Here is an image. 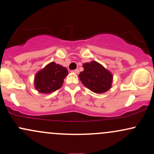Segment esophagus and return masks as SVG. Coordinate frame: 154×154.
Wrapping results in <instances>:
<instances>
[{
	"label": "esophagus",
	"mask_w": 154,
	"mask_h": 154,
	"mask_svg": "<svg viewBox=\"0 0 154 154\" xmlns=\"http://www.w3.org/2000/svg\"><path fill=\"white\" fill-rule=\"evenodd\" d=\"M72 72H74V73H75V74H79V69H75V70H72Z\"/></svg>",
	"instance_id": "34e87169"
}]
</instances>
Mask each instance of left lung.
Segmentation results:
<instances>
[{
  "mask_svg": "<svg viewBox=\"0 0 154 154\" xmlns=\"http://www.w3.org/2000/svg\"><path fill=\"white\" fill-rule=\"evenodd\" d=\"M84 71L79 77L85 87L97 93H103L111 88L113 76L110 72L96 61L83 64Z\"/></svg>",
  "mask_w": 154,
  "mask_h": 154,
  "instance_id": "1",
  "label": "left lung"
}]
</instances>
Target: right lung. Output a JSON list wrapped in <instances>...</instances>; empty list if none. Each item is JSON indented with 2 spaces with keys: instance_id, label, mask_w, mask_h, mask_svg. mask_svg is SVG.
Here are the masks:
<instances>
[{
  "instance_id": "1",
  "label": "right lung",
  "mask_w": 154,
  "mask_h": 154,
  "mask_svg": "<svg viewBox=\"0 0 154 154\" xmlns=\"http://www.w3.org/2000/svg\"><path fill=\"white\" fill-rule=\"evenodd\" d=\"M67 75L68 71L65 67L51 62L35 75V88L42 93H52L61 88Z\"/></svg>"
}]
</instances>
